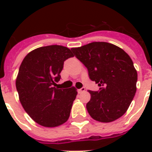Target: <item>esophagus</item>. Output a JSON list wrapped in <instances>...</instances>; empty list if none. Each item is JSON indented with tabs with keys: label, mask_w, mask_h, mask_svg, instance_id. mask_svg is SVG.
<instances>
[{
	"label": "esophagus",
	"mask_w": 152,
	"mask_h": 152,
	"mask_svg": "<svg viewBox=\"0 0 152 152\" xmlns=\"http://www.w3.org/2000/svg\"><path fill=\"white\" fill-rule=\"evenodd\" d=\"M85 91V88H80V89H78V90H77V91H78V93H81V92H83V91Z\"/></svg>",
	"instance_id": "obj_1"
}]
</instances>
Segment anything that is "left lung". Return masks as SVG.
Instances as JSON below:
<instances>
[{
  "label": "left lung",
  "instance_id": "1",
  "mask_svg": "<svg viewBox=\"0 0 152 152\" xmlns=\"http://www.w3.org/2000/svg\"><path fill=\"white\" fill-rule=\"evenodd\" d=\"M74 56L88 69L89 78L99 90L89 91L87 110L101 122L121 118L130 106L137 91V72L129 55L113 44L94 42L72 48Z\"/></svg>",
  "mask_w": 152,
  "mask_h": 152
}]
</instances>
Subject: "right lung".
<instances>
[{"label": "right lung", "mask_w": 152, "mask_h": 152, "mask_svg": "<svg viewBox=\"0 0 152 152\" xmlns=\"http://www.w3.org/2000/svg\"><path fill=\"white\" fill-rule=\"evenodd\" d=\"M72 57L69 48L52 45L30 52L20 64L15 82L20 101L39 125L56 127L69 119L76 89L53 86L61 79L64 61Z\"/></svg>", "instance_id": "right-lung-1"}]
</instances>
